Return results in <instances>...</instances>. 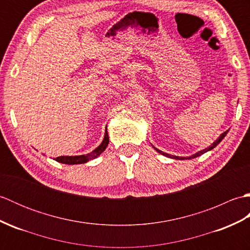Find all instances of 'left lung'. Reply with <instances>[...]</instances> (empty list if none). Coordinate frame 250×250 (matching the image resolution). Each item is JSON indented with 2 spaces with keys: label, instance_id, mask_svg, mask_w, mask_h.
I'll use <instances>...</instances> for the list:
<instances>
[{
  "label": "left lung",
  "instance_id": "1",
  "mask_svg": "<svg viewBox=\"0 0 250 250\" xmlns=\"http://www.w3.org/2000/svg\"><path fill=\"white\" fill-rule=\"evenodd\" d=\"M229 131H226V132H224V133H222L219 137H218V140L217 141H215L213 144H211L208 148H205V149H203V150H201V151H199V152H196L195 155H193V156H191V157H187V158H185V157H176V156H171V155H168V153H167V152H163V151H161V150H159V149H157V148H155V149L159 152V153H161V155H163V156H166V157H168V158H173V159H177V160H184V159H192V158H196V157H199V156H201V155H203V153H205L206 151H208V150H210V149H213V148H215L217 145L219 144V143L224 140V137L227 135V133Z\"/></svg>",
  "mask_w": 250,
  "mask_h": 250
}]
</instances>
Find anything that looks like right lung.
<instances>
[{"mask_svg": "<svg viewBox=\"0 0 250 250\" xmlns=\"http://www.w3.org/2000/svg\"><path fill=\"white\" fill-rule=\"evenodd\" d=\"M108 142H109V139H108V134H107V130L105 131V136H104V140L103 142L101 143V145L95 148V149L90 152V153H87V155H82V156H61V157H58L56 158L55 160L58 161V162H61V163H64V164H82V163H86L90 160H92V159L97 158L98 156H100L101 153H102L105 148L107 147L108 145Z\"/></svg>", "mask_w": 250, "mask_h": 250, "instance_id": "add662e5", "label": "right lung"}]
</instances>
